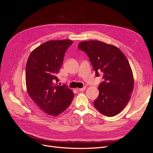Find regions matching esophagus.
<instances>
[{
	"label": "esophagus",
	"mask_w": 153,
	"mask_h": 153,
	"mask_svg": "<svg viewBox=\"0 0 153 153\" xmlns=\"http://www.w3.org/2000/svg\"><path fill=\"white\" fill-rule=\"evenodd\" d=\"M86 89V87H84L82 88H81V89H77L78 91H84Z\"/></svg>",
	"instance_id": "34e87169"
}]
</instances>
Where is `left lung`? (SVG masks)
<instances>
[{
    "label": "left lung",
    "mask_w": 153,
    "mask_h": 153,
    "mask_svg": "<svg viewBox=\"0 0 153 153\" xmlns=\"http://www.w3.org/2000/svg\"><path fill=\"white\" fill-rule=\"evenodd\" d=\"M78 48L84 51L95 71L103 73L104 81L98 87L99 95L94 105L100 114L114 117L126 107L133 90L132 70L122 51L114 45L99 41H84Z\"/></svg>",
    "instance_id": "1"
}]
</instances>
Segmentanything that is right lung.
I'll return each instance as SVG.
<instances>
[{
	"label": "right lung",
	"instance_id": "right-lung-1",
	"mask_svg": "<svg viewBox=\"0 0 153 153\" xmlns=\"http://www.w3.org/2000/svg\"><path fill=\"white\" fill-rule=\"evenodd\" d=\"M69 39L51 40L39 45L30 54L26 65L28 95L46 114H61L71 105L74 93L66 85H56V77L66 51L72 44Z\"/></svg>",
	"mask_w": 153,
	"mask_h": 153
}]
</instances>
